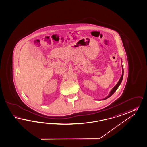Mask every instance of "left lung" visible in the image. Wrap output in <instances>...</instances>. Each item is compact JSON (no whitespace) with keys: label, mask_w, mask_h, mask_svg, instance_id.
I'll return each instance as SVG.
<instances>
[{"label":"left lung","mask_w":147,"mask_h":147,"mask_svg":"<svg viewBox=\"0 0 147 147\" xmlns=\"http://www.w3.org/2000/svg\"><path fill=\"white\" fill-rule=\"evenodd\" d=\"M122 67H123V66H122ZM123 69V72H122V75L121 76V78L119 79V82H118L117 84H116V85L115 86L113 87V90L110 91V93H109V95L107 96V97H106V98H103V100H105V99H107V98H109V97H110L113 94L116 92V90H117V88H118V87L120 85V84H121V82H122V80H123V75H124V69H123V68H122Z\"/></svg>","instance_id":"obj_1"}]
</instances>
